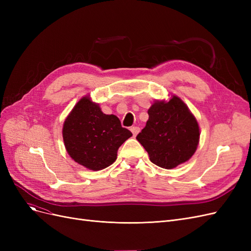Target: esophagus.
I'll return each instance as SVG.
<instances>
[{
    "label": "esophagus",
    "instance_id": "esophagus-1",
    "mask_svg": "<svg viewBox=\"0 0 251 251\" xmlns=\"http://www.w3.org/2000/svg\"><path fill=\"white\" fill-rule=\"evenodd\" d=\"M140 131V128L138 126H132L131 127V132L133 133V136H136Z\"/></svg>",
    "mask_w": 251,
    "mask_h": 251
}]
</instances>
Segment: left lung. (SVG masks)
Wrapping results in <instances>:
<instances>
[{
	"mask_svg": "<svg viewBox=\"0 0 251 251\" xmlns=\"http://www.w3.org/2000/svg\"><path fill=\"white\" fill-rule=\"evenodd\" d=\"M149 120L137 135L150 160L171 170L184 163L195 154L199 143L198 121L180 98L157 100L148 111Z\"/></svg>",
	"mask_w": 251,
	"mask_h": 251,
	"instance_id": "left-lung-1",
	"label": "left lung"
}]
</instances>
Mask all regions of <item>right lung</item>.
I'll return each instance as SVG.
<instances>
[{"mask_svg": "<svg viewBox=\"0 0 251 251\" xmlns=\"http://www.w3.org/2000/svg\"><path fill=\"white\" fill-rule=\"evenodd\" d=\"M131 136L117 116L103 114L89 96L75 104L63 126L68 154L91 171L103 170L115 162L119 147Z\"/></svg>", "mask_w": 251, "mask_h": 251, "instance_id": "right-lung-1", "label": "right lung"}]
</instances>
